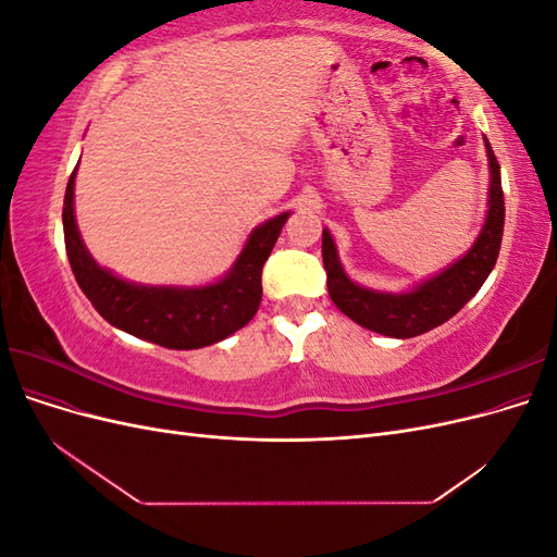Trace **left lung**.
I'll list each match as a JSON object with an SVG mask.
<instances>
[{
  "instance_id": "obj_1",
  "label": "left lung",
  "mask_w": 557,
  "mask_h": 557,
  "mask_svg": "<svg viewBox=\"0 0 557 557\" xmlns=\"http://www.w3.org/2000/svg\"><path fill=\"white\" fill-rule=\"evenodd\" d=\"M483 144L487 153V170H491V188H487V211L483 227L462 258L444 267L440 274L416 283L413 288L401 293H385L364 288V285L356 283L346 274L330 230H323L327 293L336 309L367 330L393 336V339H411V336L444 325L448 318L458 313L479 293L497 262L504 232V195L499 164L485 137Z\"/></svg>"
}]
</instances>
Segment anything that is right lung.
<instances>
[{
  "label": "right lung",
  "mask_w": 557,
  "mask_h": 557,
  "mask_svg": "<svg viewBox=\"0 0 557 557\" xmlns=\"http://www.w3.org/2000/svg\"><path fill=\"white\" fill-rule=\"evenodd\" d=\"M76 170L66 183L62 227L72 272L97 313L137 339L174 350L205 348L227 339L256 315L262 299V267L290 218L283 211L248 234L227 274L205 285L132 283L99 264L81 239L74 213Z\"/></svg>",
  "instance_id": "add662e5"
}]
</instances>
